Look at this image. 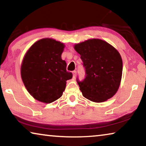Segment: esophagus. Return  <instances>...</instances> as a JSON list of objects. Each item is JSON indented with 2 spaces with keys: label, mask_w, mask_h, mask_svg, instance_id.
Returning a JSON list of instances; mask_svg holds the SVG:
<instances>
[{
  "label": "esophagus",
  "mask_w": 146,
  "mask_h": 146,
  "mask_svg": "<svg viewBox=\"0 0 146 146\" xmlns=\"http://www.w3.org/2000/svg\"><path fill=\"white\" fill-rule=\"evenodd\" d=\"M72 73H73V78H75V76H76V71H73Z\"/></svg>",
  "instance_id": "1"
}]
</instances>
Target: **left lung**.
<instances>
[{
  "label": "left lung",
  "instance_id": "1",
  "mask_svg": "<svg viewBox=\"0 0 146 146\" xmlns=\"http://www.w3.org/2000/svg\"><path fill=\"white\" fill-rule=\"evenodd\" d=\"M86 70L82 82L76 79L82 95L94 102H103L115 95L120 85L123 64L114 47L98 38L76 44Z\"/></svg>",
  "mask_w": 146,
  "mask_h": 146
}]
</instances>
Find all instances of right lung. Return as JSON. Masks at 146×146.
I'll list each match as a JSON object with an SVG mask.
<instances>
[{"mask_svg": "<svg viewBox=\"0 0 146 146\" xmlns=\"http://www.w3.org/2000/svg\"><path fill=\"white\" fill-rule=\"evenodd\" d=\"M65 45L55 39L45 38L35 42L24 55L21 68L23 82L35 99L51 103L65 90L66 81L73 74L66 71L61 58Z\"/></svg>", "mask_w": 146, "mask_h": 146, "instance_id": "1", "label": "right lung"}]
</instances>
